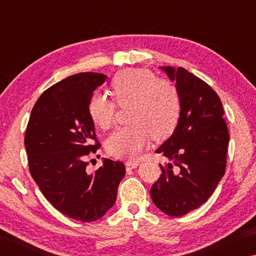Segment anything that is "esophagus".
<instances>
[{"mask_svg": "<svg viewBox=\"0 0 256 256\" xmlns=\"http://www.w3.org/2000/svg\"><path fill=\"white\" fill-rule=\"evenodd\" d=\"M138 164H140L138 162H131V160H130V162H125V167H126V170H134V168H136Z\"/></svg>", "mask_w": 256, "mask_h": 256, "instance_id": "34e87169", "label": "esophagus"}]
</instances>
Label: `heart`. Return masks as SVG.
<instances>
[{
    "label": "heart",
    "instance_id": "1",
    "mask_svg": "<svg viewBox=\"0 0 256 256\" xmlns=\"http://www.w3.org/2000/svg\"><path fill=\"white\" fill-rule=\"evenodd\" d=\"M110 94L118 106L131 105L128 120L132 124L115 131L107 140V150L118 158L138 159L151 138L170 136L180 112V98L176 86L157 79L146 68H126L115 76ZM104 94H94L88 104L92 122L104 130L115 123L116 105Z\"/></svg>",
    "mask_w": 256,
    "mask_h": 256
}]
</instances>
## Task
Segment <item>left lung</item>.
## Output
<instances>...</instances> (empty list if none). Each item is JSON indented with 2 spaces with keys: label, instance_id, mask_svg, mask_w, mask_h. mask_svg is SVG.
<instances>
[{
  "label": "left lung",
  "instance_id": "1",
  "mask_svg": "<svg viewBox=\"0 0 256 256\" xmlns=\"http://www.w3.org/2000/svg\"><path fill=\"white\" fill-rule=\"evenodd\" d=\"M175 82L180 112L175 131L156 150L167 158L150 196L164 214L180 216L208 201L226 170L229 133L222 100L183 68L162 66Z\"/></svg>",
  "mask_w": 256,
  "mask_h": 256
}]
</instances>
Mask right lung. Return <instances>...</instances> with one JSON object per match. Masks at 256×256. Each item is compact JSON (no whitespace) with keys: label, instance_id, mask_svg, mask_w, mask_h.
Returning a JSON list of instances; mask_svg holds the SVG:
<instances>
[{"label":"right lung","instance_id":"obj_1","mask_svg":"<svg viewBox=\"0 0 256 256\" xmlns=\"http://www.w3.org/2000/svg\"><path fill=\"white\" fill-rule=\"evenodd\" d=\"M102 73H78L45 90L32 110L24 146L29 170L42 193L60 214L82 222L100 219L114 206L125 175L120 162L105 158L96 172L86 156L96 152L94 124L88 104Z\"/></svg>","mask_w":256,"mask_h":256}]
</instances>
